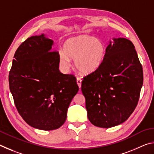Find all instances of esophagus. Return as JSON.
Instances as JSON below:
<instances>
[{"instance_id": "esophagus-1", "label": "esophagus", "mask_w": 154, "mask_h": 154, "mask_svg": "<svg viewBox=\"0 0 154 154\" xmlns=\"http://www.w3.org/2000/svg\"><path fill=\"white\" fill-rule=\"evenodd\" d=\"M77 83L78 86H79V88H81V86H82V79H81V78L79 77L77 78Z\"/></svg>"}]
</instances>
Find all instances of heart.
Returning <instances> with one entry per match:
<instances>
[{"instance_id": "b5f03b06", "label": "heart", "mask_w": 154, "mask_h": 154, "mask_svg": "<svg viewBox=\"0 0 154 154\" xmlns=\"http://www.w3.org/2000/svg\"><path fill=\"white\" fill-rule=\"evenodd\" d=\"M106 51V45L102 40L92 36L79 35L65 41L64 51L59 52V62L62 67L68 68L70 59L75 60V66L78 71L88 75L101 66Z\"/></svg>"}]
</instances>
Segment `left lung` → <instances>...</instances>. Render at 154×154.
Instances as JSON below:
<instances>
[{
	"label": "left lung",
	"mask_w": 154,
	"mask_h": 154,
	"mask_svg": "<svg viewBox=\"0 0 154 154\" xmlns=\"http://www.w3.org/2000/svg\"><path fill=\"white\" fill-rule=\"evenodd\" d=\"M143 83L142 65L133 43L114 38L101 66L82 81L90 122L105 128L123 123L136 108Z\"/></svg>",
	"instance_id": "obj_1"
}]
</instances>
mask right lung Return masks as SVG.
<instances>
[{
    "instance_id": "1",
    "label": "right lung",
    "mask_w": 154,
    "mask_h": 154,
    "mask_svg": "<svg viewBox=\"0 0 154 154\" xmlns=\"http://www.w3.org/2000/svg\"><path fill=\"white\" fill-rule=\"evenodd\" d=\"M53 44L43 34L28 38L15 51L9 75L18 113L30 126L43 130L64 124L79 90L73 75L59 71V53Z\"/></svg>"
}]
</instances>
